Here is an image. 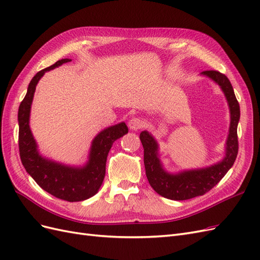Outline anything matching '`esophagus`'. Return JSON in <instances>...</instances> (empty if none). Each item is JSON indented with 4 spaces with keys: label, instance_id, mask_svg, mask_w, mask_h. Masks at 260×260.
<instances>
[{
    "label": "esophagus",
    "instance_id": "obj_1",
    "mask_svg": "<svg viewBox=\"0 0 260 260\" xmlns=\"http://www.w3.org/2000/svg\"><path fill=\"white\" fill-rule=\"evenodd\" d=\"M145 127V121L141 117H132L129 120V128L131 130H140Z\"/></svg>",
    "mask_w": 260,
    "mask_h": 260
}]
</instances>
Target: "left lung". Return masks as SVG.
Masks as SVG:
<instances>
[{"instance_id": "1", "label": "left lung", "mask_w": 260, "mask_h": 260, "mask_svg": "<svg viewBox=\"0 0 260 260\" xmlns=\"http://www.w3.org/2000/svg\"><path fill=\"white\" fill-rule=\"evenodd\" d=\"M204 75L216 81L225 94L231 112L230 133L226 141V154L224 159L214 166L169 175L161 168L157 157V143L148 132H141L140 140L144 148V166L149 184L164 198L175 201L190 200L209 192L229 169L233 166L239 152L238 123L240 120V105L235 98L232 84L224 74L217 70H205Z\"/></svg>"}]
</instances>
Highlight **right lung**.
Masks as SVG:
<instances>
[{
    "label": "right lung",
    "instance_id": "1",
    "mask_svg": "<svg viewBox=\"0 0 260 260\" xmlns=\"http://www.w3.org/2000/svg\"><path fill=\"white\" fill-rule=\"evenodd\" d=\"M68 61H70L68 58L57 60L52 66L37 73L30 81L26 96L21 101L18 109V146L23 167L40 187L59 200L80 202L98 193L105 177L109 149L117 139L128 133V127L124 122H121L105 129L96 136L92 142L90 160L83 168L62 166L42 158L38 154L35 139L29 128L30 106L36 85L45 72Z\"/></svg>",
    "mask_w": 260,
    "mask_h": 260
}]
</instances>
